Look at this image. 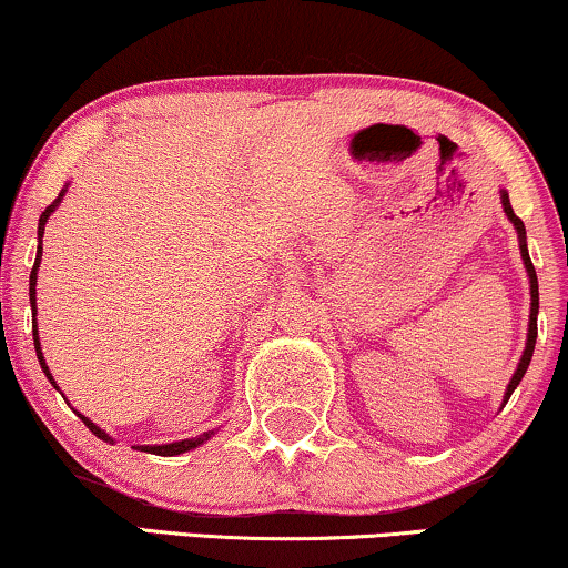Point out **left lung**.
Returning a JSON list of instances; mask_svg holds the SVG:
<instances>
[{"mask_svg":"<svg viewBox=\"0 0 568 568\" xmlns=\"http://www.w3.org/2000/svg\"><path fill=\"white\" fill-rule=\"evenodd\" d=\"M500 205H504L506 219H509L511 224H514V230H517L519 253H521V261H525V268H527V276H529V326H527V342H525V352H521V357H519V363H517V371H514L509 386H506V394H504V404H506V402H509V396L514 394V388L519 386V381L525 378V373H527V367H529V359H532L535 338H537V311H540V292H537L535 266H532V261H529L525 224H521V219L517 216V213H514L511 203H509V193H506L504 187H500ZM504 404H500V407H504Z\"/></svg>","mask_w":568,"mask_h":568,"instance_id":"1","label":"left lung"}]
</instances>
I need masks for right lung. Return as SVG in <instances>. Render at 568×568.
I'll return each instance as SVG.
<instances>
[{"label":"right lung","instance_id":"1","mask_svg":"<svg viewBox=\"0 0 568 568\" xmlns=\"http://www.w3.org/2000/svg\"><path fill=\"white\" fill-rule=\"evenodd\" d=\"M64 193H68V185L62 187V193L57 195V201L49 205L47 211L41 213V219H39V250H36V263H33V271H31V290H28V294H31V311H33V347H36V357H39V365H41V371L47 373V378H49V383L51 386L57 388L59 392V386H57V381H54V375L49 373V365H47V359H43V352H41V338H39V323H36V278H39V268H41V253H43V226H47V221H49V216L51 213H54L57 209H59V203H62V197H64ZM78 412V409H75ZM78 417L83 419V423L88 425V430L93 433L95 438H101V440H106V444H116V440L109 436L106 430H101L99 425L93 423V419H88L85 415H80L78 412ZM213 433L216 430H209V433H203V436H195V438H185V440H174V444H161V446H138V452H149V454H156V456H176V454H185V452H193V448H197V446H203L205 440L209 438H213Z\"/></svg>","mask_w":568,"mask_h":568}]
</instances>
